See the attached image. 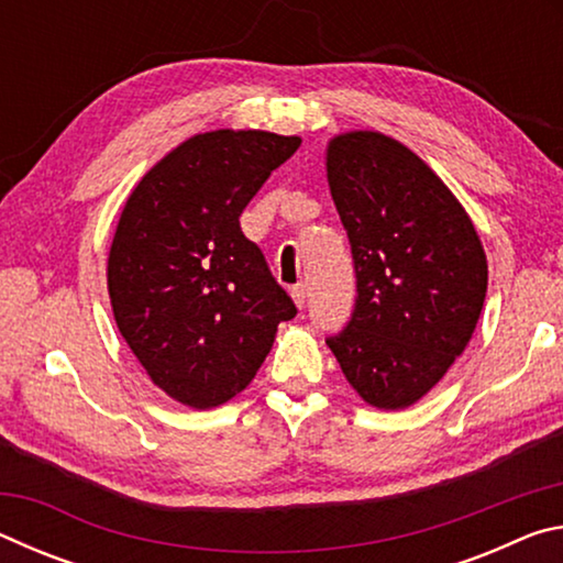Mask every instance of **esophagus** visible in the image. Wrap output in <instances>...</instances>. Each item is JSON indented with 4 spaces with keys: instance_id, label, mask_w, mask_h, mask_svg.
<instances>
[{
    "instance_id": "esophagus-1",
    "label": "esophagus",
    "mask_w": 563,
    "mask_h": 563,
    "mask_svg": "<svg viewBox=\"0 0 563 563\" xmlns=\"http://www.w3.org/2000/svg\"><path fill=\"white\" fill-rule=\"evenodd\" d=\"M292 300H295V305H298V308H302L305 305V300H308V285L305 283H298V285H292Z\"/></svg>"
}]
</instances>
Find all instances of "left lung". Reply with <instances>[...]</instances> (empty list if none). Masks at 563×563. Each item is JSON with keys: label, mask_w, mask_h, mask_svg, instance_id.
<instances>
[{"label": "left lung", "mask_w": 563, "mask_h": 563, "mask_svg": "<svg viewBox=\"0 0 563 563\" xmlns=\"http://www.w3.org/2000/svg\"><path fill=\"white\" fill-rule=\"evenodd\" d=\"M325 166L357 278L347 328L325 342L367 405L405 409L472 340L487 255L452 190L399 141L340 133Z\"/></svg>", "instance_id": "obj_1"}]
</instances>
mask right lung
Returning <instances> with one entry per match:
<instances>
[{"label": "right lung", "mask_w": 563, "mask_h": 563, "mask_svg": "<svg viewBox=\"0 0 563 563\" xmlns=\"http://www.w3.org/2000/svg\"><path fill=\"white\" fill-rule=\"evenodd\" d=\"M298 146L255 129L198 133L123 206L107 268L113 318L151 383L180 405L211 409L243 393L298 312L238 221Z\"/></svg>", "instance_id": "obj_1"}]
</instances>
